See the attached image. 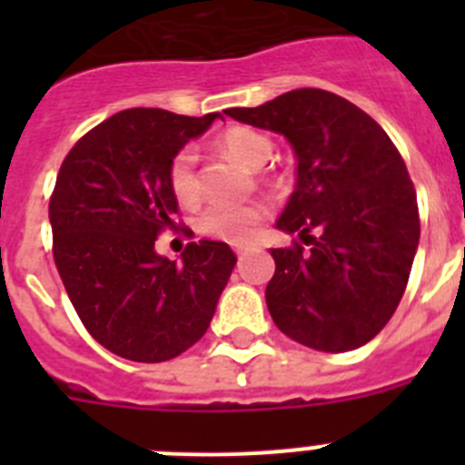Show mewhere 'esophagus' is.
<instances>
[{
  "instance_id": "obj_1",
  "label": "esophagus",
  "mask_w": 465,
  "mask_h": 465,
  "mask_svg": "<svg viewBox=\"0 0 465 465\" xmlns=\"http://www.w3.org/2000/svg\"><path fill=\"white\" fill-rule=\"evenodd\" d=\"M244 252H246L244 246H242V244H235V253H237V256H244Z\"/></svg>"
}]
</instances>
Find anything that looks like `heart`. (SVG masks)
<instances>
[{"mask_svg":"<svg viewBox=\"0 0 465 465\" xmlns=\"http://www.w3.org/2000/svg\"><path fill=\"white\" fill-rule=\"evenodd\" d=\"M219 149L240 160L249 170H261L272 155L274 146L268 134L252 127H232L219 137ZM170 188L182 204L197 203L200 197V174H197V155L193 149H182L170 163ZM265 204H209L197 216V230L209 237L223 242L252 240L256 225L265 219Z\"/></svg>","mask_w":465,"mask_h":465,"instance_id":"b5f03b06","label":"heart"}]
</instances>
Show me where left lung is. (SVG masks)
Wrapping results in <instances>:
<instances>
[{"label": "left lung", "instance_id": "8db88e82", "mask_svg": "<svg viewBox=\"0 0 465 465\" xmlns=\"http://www.w3.org/2000/svg\"><path fill=\"white\" fill-rule=\"evenodd\" d=\"M225 116L283 134L298 160L277 228L311 249L270 252L272 322L316 351L363 347L396 312L419 246L417 193L401 153L365 111L328 90H291Z\"/></svg>", "mask_w": 465, "mask_h": 465}]
</instances>
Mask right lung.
Here are the masks:
<instances>
[{"label":"right lung","mask_w":465,"mask_h":465,"mask_svg":"<svg viewBox=\"0 0 465 465\" xmlns=\"http://www.w3.org/2000/svg\"><path fill=\"white\" fill-rule=\"evenodd\" d=\"M221 114L127 109L74 143L48 204L53 258L74 310L111 354L160 363L207 332L235 253L191 242L182 261L155 252L179 212L170 163Z\"/></svg>","instance_id":"add662e5"}]
</instances>
